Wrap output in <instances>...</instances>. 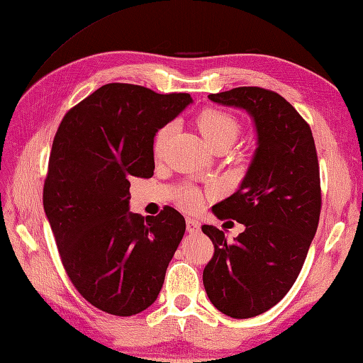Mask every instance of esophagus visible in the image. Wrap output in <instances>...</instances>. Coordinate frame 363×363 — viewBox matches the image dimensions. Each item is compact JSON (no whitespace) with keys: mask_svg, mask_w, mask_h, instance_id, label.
Returning <instances> with one entry per match:
<instances>
[{"mask_svg":"<svg viewBox=\"0 0 363 363\" xmlns=\"http://www.w3.org/2000/svg\"><path fill=\"white\" fill-rule=\"evenodd\" d=\"M186 230L189 233H199L201 232V223L196 219H191V218H186Z\"/></svg>","mask_w":363,"mask_h":363,"instance_id":"1","label":"esophagus"}]
</instances>
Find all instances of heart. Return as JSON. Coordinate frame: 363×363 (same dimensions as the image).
Masks as SVG:
<instances>
[{"label": "heart", "mask_w": 363, "mask_h": 363, "mask_svg": "<svg viewBox=\"0 0 363 363\" xmlns=\"http://www.w3.org/2000/svg\"><path fill=\"white\" fill-rule=\"evenodd\" d=\"M196 122H197V128L201 130L202 136L205 138V140L208 143L211 149L220 143L233 144L235 139L240 135L238 121H236L233 116L225 113V111L214 109V108L203 109L202 113L197 116ZM169 133H171V125H166V127H162L157 133V136H155V144H153L155 155L161 153L162 147H164L166 140L169 138ZM180 203L184 206V208L194 210L202 203V197L199 194V191L186 188L182 192Z\"/></svg>", "instance_id": "b5f03b06"}]
</instances>
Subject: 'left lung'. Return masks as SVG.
<instances>
[{"mask_svg": "<svg viewBox=\"0 0 363 363\" xmlns=\"http://www.w3.org/2000/svg\"><path fill=\"white\" fill-rule=\"evenodd\" d=\"M208 99L246 111L257 131L238 191L213 206L219 219H235L244 232L227 242L223 230L202 227L214 244L205 291L219 312L242 320L274 307L298 279L320 220V166L308 123L279 94L235 87Z\"/></svg>", "mask_w": 363, "mask_h": 363, "instance_id": "1", "label": "left lung"}]
</instances>
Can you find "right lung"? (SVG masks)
<instances>
[{"instance_id": "obj_1", "label": "right lung", "mask_w": 363, "mask_h": 363, "mask_svg": "<svg viewBox=\"0 0 363 363\" xmlns=\"http://www.w3.org/2000/svg\"><path fill=\"white\" fill-rule=\"evenodd\" d=\"M192 99L135 84L101 86L59 125L43 210L65 272L103 312L131 316L157 301L186 230L182 214L131 213L130 179H150L153 139Z\"/></svg>"}]
</instances>
